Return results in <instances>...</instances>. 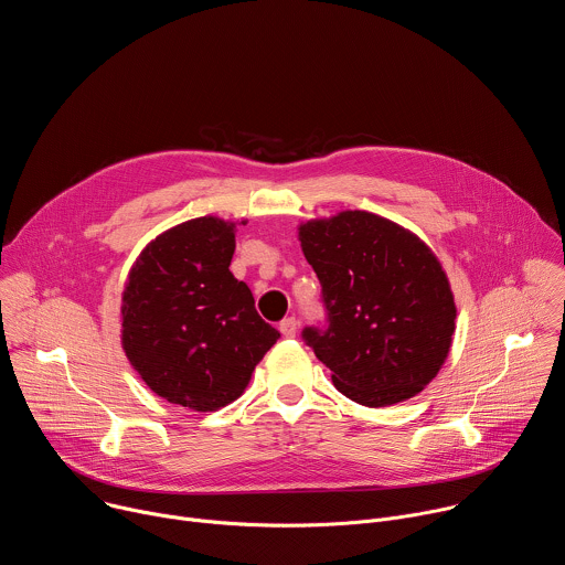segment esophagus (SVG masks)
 I'll use <instances>...</instances> for the list:
<instances>
[{
	"instance_id": "34e87169",
	"label": "esophagus",
	"mask_w": 565,
	"mask_h": 565,
	"mask_svg": "<svg viewBox=\"0 0 565 565\" xmlns=\"http://www.w3.org/2000/svg\"><path fill=\"white\" fill-rule=\"evenodd\" d=\"M279 333L284 338H295V333H297V319L295 317H286L281 324H279Z\"/></svg>"
}]
</instances>
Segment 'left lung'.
Instances as JSON below:
<instances>
[{
  "label": "left lung",
  "instance_id": "1",
  "mask_svg": "<svg viewBox=\"0 0 565 565\" xmlns=\"http://www.w3.org/2000/svg\"><path fill=\"white\" fill-rule=\"evenodd\" d=\"M321 284L327 329H303L333 384L364 407L418 395L443 369L456 331L449 279L412 230L364 210L299 225Z\"/></svg>",
  "mask_w": 565,
  "mask_h": 565
}]
</instances>
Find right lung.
<instances>
[{"mask_svg":"<svg viewBox=\"0 0 565 565\" xmlns=\"http://www.w3.org/2000/svg\"><path fill=\"white\" fill-rule=\"evenodd\" d=\"M234 227L199 216L166 230L142 248L122 290L129 364L156 395L194 412L234 402L279 340L230 273Z\"/></svg>","mask_w":565,"mask_h":565,"instance_id":"add662e5","label":"right lung"}]
</instances>
